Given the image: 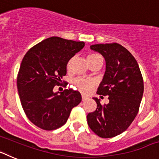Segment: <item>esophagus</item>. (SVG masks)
I'll return each mask as SVG.
<instances>
[{"instance_id": "esophagus-1", "label": "esophagus", "mask_w": 159, "mask_h": 159, "mask_svg": "<svg viewBox=\"0 0 159 159\" xmlns=\"http://www.w3.org/2000/svg\"><path fill=\"white\" fill-rule=\"evenodd\" d=\"M88 99V97L87 96V95H82V100L83 101H85V100H87V99Z\"/></svg>"}]
</instances>
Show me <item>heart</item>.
<instances>
[{
  "instance_id": "b5f03b06",
  "label": "heart",
  "mask_w": 159,
  "mask_h": 159,
  "mask_svg": "<svg viewBox=\"0 0 159 159\" xmlns=\"http://www.w3.org/2000/svg\"><path fill=\"white\" fill-rule=\"evenodd\" d=\"M97 59H101V57L98 54L92 53L89 54L87 57V60L88 61H92V60H97ZM75 86L78 88L79 90H80L83 92H88L91 88L93 86L94 81L91 79H85V78H78L75 80Z\"/></svg>"
}]
</instances>
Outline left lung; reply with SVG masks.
<instances>
[{"label":"left lung","instance_id":"left-lung-1","mask_svg":"<svg viewBox=\"0 0 159 159\" xmlns=\"http://www.w3.org/2000/svg\"><path fill=\"white\" fill-rule=\"evenodd\" d=\"M106 61V70L98 95H108L109 102L97 103L95 111L87 116L88 126L101 138H112L129 127L139 109L143 95V80L139 67L131 53L117 43L90 46Z\"/></svg>","mask_w":159,"mask_h":159}]
</instances>
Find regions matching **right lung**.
Masks as SVG:
<instances>
[{"instance_id":"obj_1","label":"right lung","mask_w":159,"mask_h":159,"mask_svg":"<svg viewBox=\"0 0 159 159\" xmlns=\"http://www.w3.org/2000/svg\"><path fill=\"white\" fill-rule=\"evenodd\" d=\"M83 41L52 36L30 48L22 60L17 89L22 107L38 127L52 130L62 127L74 107L81 102L80 93L72 89L54 92L67 73L71 58L84 47Z\"/></svg>"}]
</instances>
